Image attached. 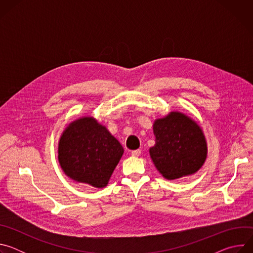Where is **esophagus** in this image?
Listing matches in <instances>:
<instances>
[{"instance_id":"obj_1","label":"esophagus","mask_w":253,"mask_h":253,"mask_svg":"<svg viewBox=\"0 0 253 253\" xmlns=\"http://www.w3.org/2000/svg\"><path fill=\"white\" fill-rule=\"evenodd\" d=\"M140 154H141V150H140V149H137V150H133V151L131 152V155H132V156H134V157L140 156Z\"/></svg>"}]
</instances>
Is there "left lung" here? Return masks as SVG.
Segmentation results:
<instances>
[{
  "instance_id": "obj_1",
  "label": "left lung",
  "mask_w": 253,
  "mask_h": 253,
  "mask_svg": "<svg viewBox=\"0 0 253 253\" xmlns=\"http://www.w3.org/2000/svg\"><path fill=\"white\" fill-rule=\"evenodd\" d=\"M155 145L150 156L157 170L167 179L195 173L204 163L207 147L201 128L189 117L171 112L153 125Z\"/></svg>"
}]
</instances>
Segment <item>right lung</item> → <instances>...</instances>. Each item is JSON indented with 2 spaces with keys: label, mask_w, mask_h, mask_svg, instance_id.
<instances>
[{
  "label": "right lung",
  "mask_w": 253,
  "mask_h": 253,
  "mask_svg": "<svg viewBox=\"0 0 253 253\" xmlns=\"http://www.w3.org/2000/svg\"><path fill=\"white\" fill-rule=\"evenodd\" d=\"M123 147L94 118L71 123L63 132L58 158L67 176L75 181L104 187L123 155Z\"/></svg>",
  "instance_id": "obj_1"
}]
</instances>
